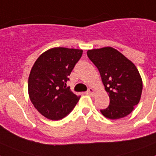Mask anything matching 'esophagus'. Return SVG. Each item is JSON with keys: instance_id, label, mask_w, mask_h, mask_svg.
<instances>
[{"instance_id": "obj_1", "label": "esophagus", "mask_w": 156, "mask_h": 156, "mask_svg": "<svg viewBox=\"0 0 156 156\" xmlns=\"http://www.w3.org/2000/svg\"><path fill=\"white\" fill-rule=\"evenodd\" d=\"M87 93L88 94L91 95V96H94V94H95V91L92 87H89V88H88V90L87 91Z\"/></svg>"}]
</instances>
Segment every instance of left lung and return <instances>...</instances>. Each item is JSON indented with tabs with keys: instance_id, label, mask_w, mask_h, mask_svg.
Segmentation results:
<instances>
[{
	"instance_id": "8db88e82",
	"label": "left lung",
	"mask_w": 156,
	"mask_h": 156,
	"mask_svg": "<svg viewBox=\"0 0 156 156\" xmlns=\"http://www.w3.org/2000/svg\"><path fill=\"white\" fill-rule=\"evenodd\" d=\"M87 56L100 73L109 105L101 112L110 119L123 118L140 101L142 80L135 65L111 47L88 50Z\"/></svg>"
}]
</instances>
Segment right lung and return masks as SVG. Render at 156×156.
Wrapping results in <instances>:
<instances>
[{
    "mask_svg": "<svg viewBox=\"0 0 156 156\" xmlns=\"http://www.w3.org/2000/svg\"><path fill=\"white\" fill-rule=\"evenodd\" d=\"M83 51L54 48L41 54L29 76L28 92L36 109L47 119L58 120L69 114L80 96L66 83Z\"/></svg>",
    "mask_w": 156,
    "mask_h": 156,
    "instance_id": "add662e5",
    "label": "right lung"
}]
</instances>
